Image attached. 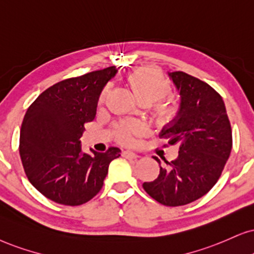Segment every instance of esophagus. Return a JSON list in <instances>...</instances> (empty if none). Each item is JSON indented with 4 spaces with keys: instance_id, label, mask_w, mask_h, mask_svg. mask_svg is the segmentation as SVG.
Segmentation results:
<instances>
[{
    "instance_id": "34e87169",
    "label": "esophagus",
    "mask_w": 254,
    "mask_h": 254,
    "mask_svg": "<svg viewBox=\"0 0 254 254\" xmlns=\"http://www.w3.org/2000/svg\"><path fill=\"white\" fill-rule=\"evenodd\" d=\"M122 155H123V157H125V158H127V159H137L138 158V155H136V153L132 152V151H129V150L123 151V153H122Z\"/></svg>"
}]
</instances>
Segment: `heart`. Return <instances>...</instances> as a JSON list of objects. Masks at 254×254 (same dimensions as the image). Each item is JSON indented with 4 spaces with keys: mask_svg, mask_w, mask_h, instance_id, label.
Segmentation results:
<instances>
[{
    "mask_svg": "<svg viewBox=\"0 0 254 254\" xmlns=\"http://www.w3.org/2000/svg\"><path fill=\"white\" fill-rule=\"evenodd\" d=\"M127 81L138 102L140 104L150 105L152 116L159 125H168L177 120L181 105L176 101L163 99L169 95L171 86L159 70L147 66L138 68L127 76ZM107 94L108 89H104L99 96V104L105 101ZM139 130L140 127L137 123L124 124L117 129V137L122 143H131L132 133Z\"/></svg>",
    "mask_w": 254,
    "mask_h": 254,
    "instance_id": "obj_1",
    "label": "heart"
}]
</instances>
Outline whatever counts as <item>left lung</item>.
Segmentation results:
<instances>
[{
	"label": "left lung",
	"instance_id": "1",
	"mask_svg": "<svg viewBox=\"0 0 254 254\" xmlns=\"http://www.w3.org/2000/svg\"><path fill=\"white\" fill-rule=\"evenodd\" d=\"M169 77L181 96V112L160 137L178 146V157L164 159L158 177L143 188L165 206H182L203 197L218 182L232 149V131L223 98L212 86L183 71Z\"/></svg>",
	"mask_w": 254,
	"mask_h": 254
}]
</instances>
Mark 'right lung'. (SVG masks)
<instances>
[{"mask_svg":"<svg viewBox=\"0 0 254 254\" xmlns=\"http://www.w3.org/2000/svg\"><path fill=\"white\" fill-rule=\"evenodd\" d=\"M117 69L64 79L43 91L28 108L20 133V156L29 182L57 204L77 206L101 191L118 147L92 155L82 151L84 124L95 120L99 95Z\"/></svg>","mask_w":254,"mask_h":254,"instance_id":"1","label":"right lung"}]
</instances>
